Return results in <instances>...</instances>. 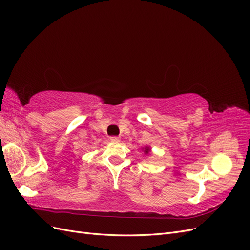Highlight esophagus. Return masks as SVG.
Listing matches in <instances>:
<instances>
[{
    "label": "esophagus",
    "mask_w": 250,
    "mask_h": 250,
    "mask_svg": "<svg viewBox=\"0 0 250 250\" xmlns=\"http://www.w3.org/2000/svg\"><path fill=\"white\" fill-rule=\"evenodd\" d=\"M110 141L113 142V143H118V142L121 141V139H120L119 137H111V138H110Z\"/></svg>",
    "instance_id": "esophagus-1"
}]
</instances>
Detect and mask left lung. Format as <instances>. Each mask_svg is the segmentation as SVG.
Listing matches in <instances>:
<instances>
[{
  "mask_svg": "<svg viewBox=\"0 0 250 250\" xmlns=\"http://www.w3.org/2000/svg\"><path fill=\"white\" fill-rule=\"evenodd\" d=\"M142 151L144 152V154L147 155V154H149L151 152V148L149 146H145V147L142 148Z\"/></svg>",
  "mask_w": 250,
  "mask_h": 250,
  "instance_id": "1",
  "label": "left lung"
}]
</instances>
